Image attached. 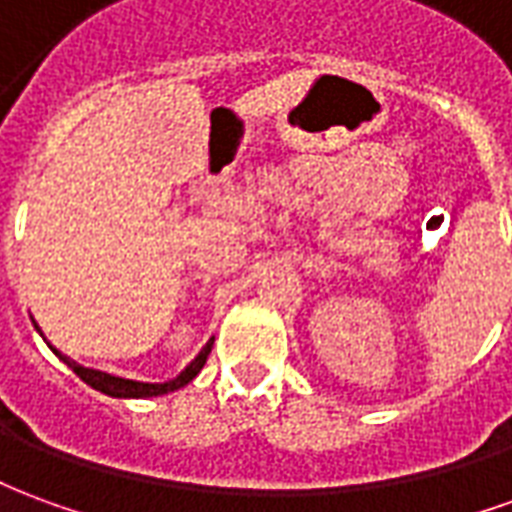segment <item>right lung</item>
I'll use <instances>...</instances> for the list:
<instances>
[{"label":"right lung","mask_w":512,"mask_h":512,"mask_svg":"<svg viewBox=\"0 0 512 512\" xmlns=\"http://www.w3.org/2000/svg\"><path fill=\"white\" fill-rule=\"evenodd\" d=\"M49 348L54 351V354L60 356L65 365L71 367L76 376L82 378L84 384H90L93 389H98V392H104V395H109V397H158V395H167V392H175V389H180V386L189 384L191 378H197V373H200L202 365H205V359H208V354H211L213 337L208 340V343L202 345L200 354L194 356L189 365L180 370V376H175L172 381H164V384H147V381H131V378L109 376V373H104V370H93V367H84V365H79V362H73L71 356H65L62 351H57L54 345H49Z\"/></svg>","instance_id":"obj_1"}]
</instances>
